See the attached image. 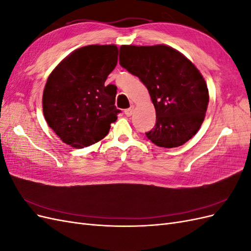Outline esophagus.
I'll return each mask as SVG.
<instances>
[{"mask_svg":"<svg viewBox=\"0 0 251 251\" xmlns=\"http://www.w3.org/2000/svg\"><path fill=\"white\" fill-rule=\"evenodd\" d=\"M133 111H134V105H131V108L125 110V114L126 116H131L133 114Z\"/></svg>","mask_w":251,"mask_h":251,"instance_id":"34e87169","label":"esophagus"}]
</instances>
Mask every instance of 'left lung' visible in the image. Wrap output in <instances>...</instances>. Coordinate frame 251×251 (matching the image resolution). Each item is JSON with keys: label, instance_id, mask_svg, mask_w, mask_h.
<instances>
[{"label": "left lung", "instance_id": "obj_1", "mask_svg": "<svg viewBox=\"0 0 251 251\" xmlns=\"http://www.w3.org/2000/svg\"><path fill=\"white\" fill-rule=\"evenodd\" d=\"M119 64L139 77L156 110L147 137L161 148H177L199 131L208 105L206 81L182 53L166 45L121 46Z\"/></svg>", "mask_w": 251, "mask_h": 251}]
</instances>
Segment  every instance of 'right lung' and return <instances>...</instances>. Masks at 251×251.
Instances as JSON below:
<instances>
[{
    "label": "right lung",
    "mask_w": 251,
    "mask_h": 251,
    "mask_svg": "<svg viewBox=\"0 0 251 251\" xmlns=\"http://www.w3.org/2000/svg\"><path fill=\"white\" fill-rule=\"evenodd\" d=\"M117 55L115 45H90L73 51L49 75L44 116L68 146L82 149L98 142L116 121V87H105L104 81L117 65Z\"/></svg>",
    "instance_id": "add662e5"
}]
</instances>
